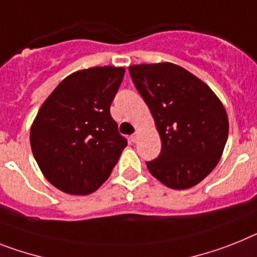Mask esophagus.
<instances>
[{
  "label": "esophagus",
  "mask_w": 257,
  "mask_h": 257,
  "mask_svg": "<svg viewBox=\"0 0 257 257\" xmlns=\"http://www.w3.org/2000/svg\"><path fill=\"white\" fill-rule=\"evenodd\" d=\"M139 136H140L139 132H136L135 135L131 136V140H132V142H137V140H139Z\"/></svg>",
  "instance_id": "1"
}]
</instances>
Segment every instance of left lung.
Returning <instances> with one entry per match:
<instances>
[{
	"label": "left lung",
	"mask_w": 257,
	"mask_h": 257,
	"mask_svg": "<svg viewBox=\"0 0 257 257\" xmlns=\"http://www.w3.org/2000/svg\"><path fill=\"white\" fill-rule=\"evenodd\" d=\"M129 73L162 141L148 170L169 188L195 187L222 157L228 136L225 107L205 82L171 62L132 65Z\"/></svg>",
	"instance_id": "8db88e82"
}]
</instances>
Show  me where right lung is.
Listing matches in <instances>:
<instances>
[{
    "instance_id": "1",
    "label": "right lung",
    "mask_w": 257,
    "mask_h": 257,
    "mask_svg": "<svg viewBox=\"0 0 257 257\" xmlns=\"http://www.w3.org/2000/svg\"><path fill=\"white\" fill-rule=\"evenodd\" d=\"M124 73L115 66L72 73L39 109L30 131L32 154L60 191L88 195L111 175L128 144L109 113Z\"/></svg>"
}]
</instances>
